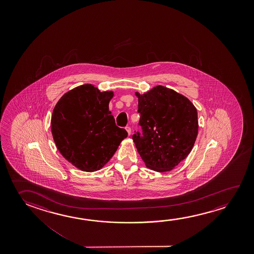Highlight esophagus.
I'll list each match as a JSON object with an SVG mask.
<instances>
[{"mask_svg":"<svg viewBox=\"0 0 254 254\" xmlns=\"http://www.w3.org/2000/svg\"><path fill=\"white\" fill-rule=\"evenodd\" d=\"M126 130H127V132L128 133V135L131 134V127H126Z\"/></svg>","mask_w":254,"mask_h":254,"instance_id":"34e87169","label":"esophagus"}]
</instances>
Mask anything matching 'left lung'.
I'll use <instances>...</instances> for the list:
<instances>
[{
  "mask_svg": "<svg viewBox=\"0 0 254 254\" xmlns=\"http://www.w3.org/2000/svg\"><path fill=\"white\" fill-rule=\"evenodd\" d=\"M135 96L142 130L141 134H133L138 153L150 169L171 171L194 146L198 133L196 109L187 97L163 86Z\"/></svg>",
  "mask_w": 254,
  "mask_h": 254,
  "instance_id": "obj_1",
  "label": "left lung"
}]
</instances>
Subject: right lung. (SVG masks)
I'll list each match as a JSON object with an SVG mask.
<instances>
[{
    "label": "right lung",
    "instance_id": "obj_1",
    "mask_svg": "<svg viewBox=\"0 0 254 254\" xmlns=\"http://www.w3.org/2000/svg\"><path fill=\"white\" fill-rule=\"evenodd\" d=\"M113 91L84 84L65 93L56 104L51 132L63 157L79 170L101 169L127 136L109 111Z\"/></svg>",
    "mask_w": 254,
    "mask_h": 254
}]
</instances>
